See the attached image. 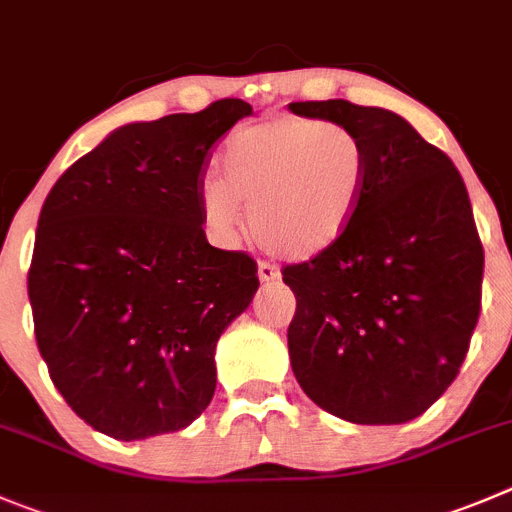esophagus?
<instances>
[{
  "label": "esophagus",
  "mask_w": 512,
  "mask_h": 512,
  "mask_svg": "<svg viewBox=\"0 0 512 512\" xmlns=\"http://www.w3.org/2000/svg\"><path fill=\"white\" fill-rule=\"evenodd\" d=\"M276 279H279V269H276L274 264H269V261H261V264H259V281L269 284V281H276Z\"/></svg>",
  "instance_id": "1"
}]
</instances>
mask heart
Wrapping results in <instances>:
<instances>
[{"mask_svg":"<svg viewBox=\"0 0 512 512\" xmlns=\"http://www.w3.org/2000/svg\"><path fill=\"white\" fill-rule=\"evenodd\" d=\"M223 170L208 173L198 191L208 228L226 243L256 228L284 259L311 261L337 248L354 226L372 163L347 125L281 115L238 130Z\"/></svg>","mask_w":512,"mask_h":512,"instance_id":"b5f03b06","label":"heart"}]
</instances>
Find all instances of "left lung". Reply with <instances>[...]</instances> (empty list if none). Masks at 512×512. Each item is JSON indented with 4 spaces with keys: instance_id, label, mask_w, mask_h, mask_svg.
<instances>
[{
    "instance_id": "left-lung-1",
    "label": "left lung",
    "mask_w": 512,
    "mask_h": 512,
    "mask_svg": "<svg viewBox=\"0 0 512 512\" xmlns=\"http://www.w3.org/2000/svg\"><path fill=\"white\" fill-rule=\"evenodd\" d=\"M352 128L369 188L344 241L286 266L296 296L289 357L311 402L354 425H402L455 382L480 316L483 243L460 173L384 107L291 102Z\"/></svg>"
}]
</instances>
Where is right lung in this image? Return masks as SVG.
I'll list each match as a JSON object with an SVG mask.
<instances>
[{
    "label": "right lung",
    "instance_id": "add662e5",
    "mask_svg": "<svg viewBox=\"0 0 512 512\" xmlns=\"http://www.w3.org/2000/svg\"><path fill=\"white\" fill-rule=\"evenodd\" d=\"M243 100L113 130L60 175L27 276L34 337L67 405L115 440L178 432L216 392V344L259 289L206 241L198 191Z\"/></svg>",
    "mask_w": 512,
    "mask_h": 512
}]
</instances>
